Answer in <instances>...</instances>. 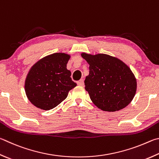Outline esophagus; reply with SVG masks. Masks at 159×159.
Instances as JSON below:
<instances>
[{"instance_id": "obj_1", "label": "esophagus", "mask_w": 159, "mask_h": 159, "mask_svg": "<svg viewBox=\"0 0 159 159\" xmlns=\"http://www.w3.org/2000/svg\"><path fill=\"white\" fill-rule=\"evenodd\" d=\"M77 84L79 86H84V80H83V79L79 80V81L77 82Z\"/></svg>"}]
</instances>
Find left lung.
I'll list each match as a JSON object with an SVG mask.
<instances>
[{
	"label": "left lung",
	"mask_w": 159,
	"mask_h": 159,
	"mask_svg": "<svg viewBox=\"0 0 159 159\" xmlns=\"http://www.w3.org/2000/svg\"><path fill=\"white\" fill-rule=\"evenodd\" d=\"M89 65L85 89L94 104L103 111L125 108L136 92L134 74L122 60L109 55L81 53Z\"/></svg>",
	"instance_id": "left-lung-1"
}]
</instances>
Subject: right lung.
<instances>
[{"mask_svg":"<svg viewBox=\"0 0 159 159\" xmlns=\"http://www.w3.org/2000/svg\"><path fill=\"white\" fill-rule=\"evenodd\" d=\"M70 56L56 53L43 57L31 67L25 81L28 99L37 108L48 111L67 98L76 86L67 69Z\"/></svg>","mask_w":159,"mask_h":159,"instance_id":"obj_1","label":"right lung"}]
</instances>
